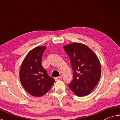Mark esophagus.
Listing matches in <instances>:
<instances>
[{
	"label": "esophagus",
	"instance_id": "34e87169",
	"mask_svg": "<svg viewBox=\"0 0 120 120\" xmlns=\"http://www.w3.org/2000/svg\"><path fill=\"white\" fill-rule=\"evenodd\" d=\"M61 78H62L61 76H59V77H56L55 80H56V81H58L59 80L61 79Z\"/></svg>",
	"mask_w": 120,
	"mask_h": 120
}]
</instances>
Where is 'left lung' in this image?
<instances>
[{"label": "left lung", "instance_id": "1", "mask_svg": "<svg viewBox=\"0 0 120 120\" xmlns=\"http://www.w3.org/2000/svg\"><path fill=\"white\" fill-rule=\"evenodd\" d=\"M64 49L69 57L74 72L69 87L78 96L88 95L100 79L101 67L98 58L83 44L74 43L64 46Z\"/></svg>", "mask_w": 120, "mask_h": 120}]
</instances>
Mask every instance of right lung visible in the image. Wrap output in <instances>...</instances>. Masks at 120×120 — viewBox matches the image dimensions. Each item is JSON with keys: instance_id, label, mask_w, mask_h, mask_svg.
Here are the masks:
<instances>
[{"instance_id": "obj_1", "label": "right lung", "mask_w": 120, "mask_h": 120, "mask_svg": "<svg viewBox=\"0 0 120 120\" xmlns=\"http://www.w3.org/2000/svg\"><path fill=\"white\" fill-rule=\"evenodd\" d=\"M46 46H38L28 52L20 68L19 78L24 89L32 96L40 97L48 93L55 80L42 65Z\"/></svg>"}]
</instances>
